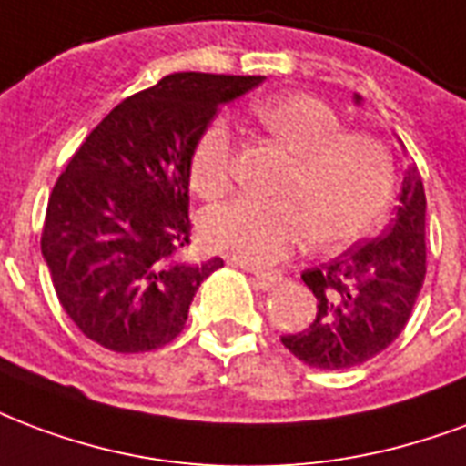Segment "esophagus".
Segmentation results:
<instances>
[{
    "label": "esophagus",
    "instance_id": "esophagus-1",
    "mask_svg": "<svg viewBox=\"0 0 466 466\" xmlns=\"http://www.w3.org/2000/svg\"><path fill=\"white\" fill-rule=\"evenodd\" d=\"M279 281H281V277H279V274H259V271L254 274V284L259 286L261 291H271V289H274Z\"/></svg>",
    "mask_w": 466,
    "mask_h": 466
}]
</instances>
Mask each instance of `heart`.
<instances>
[{
	"label": "heart",
	"mask_w": 466,
	"mask_h": 466,
	"mask_svg": "<svg viewBox=\"0 0 466 466\" xmlns=\"http://www.w3.org/2000/svg\"><path fill=\"white\" fill-rule=\"evenodd\" d=\"M254 118L291 163L279 182L281 199L237 198L207 209L202 234L244 264H271L313 234L320 247H346L375 229L390 205L392 157L380 140L340 133V118L319 98L289 93L261 101ZM234 136L215 120L199 137L189 180L199 198L232 187Z\"/></svg>",
	"instance_id": "b5f03b06"
}]
</instances>
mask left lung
Listing matches in <instances>:
<instances>
[{
  "label": "left lung",
  "instance_id": "obj_1",
  "mask_svg": "<svg viewBox=\"0 0 466 466\" xmlns=\"http://www.w3.org/2000/svg\"><path fill=\"white\" fill-rule=\"evenodd\" d=\"M353 101L363 98L356 93ZM425 209L422 177L408 165L390 227L301 274L316 296V319L301 333L281 336L289 353L311 368L346 370L398 339L425 281Z\"/></svg>",
  "mask_w": 466,
  "mask_h": 466
}]
</instances>
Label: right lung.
<instances>
[{"instance_id": "add662e5", "label": "right lung", "mask_w": 466, "mask_h": 466, "mask_svg": "<svg viewBox=\"0 0 466 466\" xmlns=\"http://www.w3.org/2000/svg\"><path fill=\"white\" fill-rule=\"evenodd\" d=\"M264 76L170 74L93 127L54 185L41 254L68 319L116 353L180 336L199 284L224 267L177 259L189 244V167L224 103Z\"/></svg>"}]
</instances>
